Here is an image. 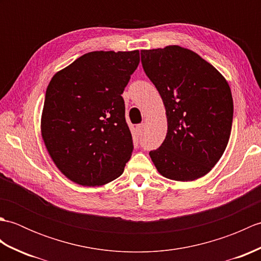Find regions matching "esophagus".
<instances>
[{
  "mask_svg": "<svg viewBox=\"0 0 261 261\" xmlns=\"http://www.w3.org/2000/svg\"><path fill=\"white\" fill-rule=\"evenodd\" d=\"M136 129H137V131H138V134H139V135H142V134H143V131H145V124H143V123H141V124H138Z\"/></svg>",
  "mask_w": 261,
  "mask_h": 261,
  "instance_id": "1",
  "label": "esophagus"
}]
</instances>
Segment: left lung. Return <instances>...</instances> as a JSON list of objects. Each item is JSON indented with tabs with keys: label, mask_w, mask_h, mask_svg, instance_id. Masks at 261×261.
Returning <instances> with one entry per match:
<instances>
[{
	"label": "left lung",
	"mask_w": 261,
	"mask_h": 261,
	"mask_svg": "<svg viewBox=\"0 0 261 261\" xmlns=\"http://www.w3.org/2000/svg\"><path fill=\"white\" fill-rule=\"evenodd\" d=\"M141 63L167 115L165 140L149 152L152 163L173 180L206 175L231 134L233 99L228 82L196 53L179 46L141 50Z\"/></svg>",
	"instance_id": "8db88e82"
}]
</instances>
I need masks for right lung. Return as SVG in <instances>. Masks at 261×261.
Instances as JSON below:
<instances>
[{
    "mask_svg": "<svg viewBox=\"0 0 261 261\" xmlns=\"http://www.w3.org/2000/svg\"><path fill=\"white\" fill-rule=\"evenodd\" d=\"M139 62V50L92 51L49 83L42 139L57 168L76 184L104 185L123 173L134 142L121 94Z\"/></svg>",
    "mask_w": 261,
    "mask_h": 261,
    "instance_id": "right-lung-1",
    "label": "right lung"
}]
</instances>
